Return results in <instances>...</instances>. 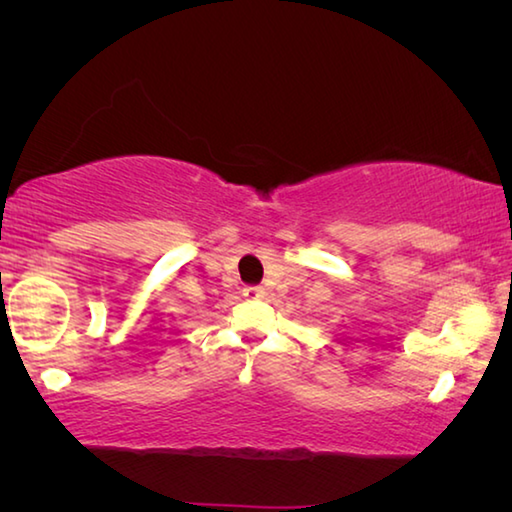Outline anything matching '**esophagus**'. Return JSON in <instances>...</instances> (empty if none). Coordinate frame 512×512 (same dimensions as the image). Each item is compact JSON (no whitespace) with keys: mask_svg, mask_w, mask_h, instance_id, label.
Instances as JSON below:
<instances>
[{"mask_svg":"<svg viewBox=\"0 0 512 512\" xmlns=\"http://www.w3.org/2000/svg\"><path fill=\"white\" fill-rule=\"evenodd\" d=\"M266 296V291L262 287H246L244 289V298L248 300H262Z\"/></svg>","mask_w":512,"mask_h":512,"instance_id":"34e87169","label":"esophagus"}]
</instances>
